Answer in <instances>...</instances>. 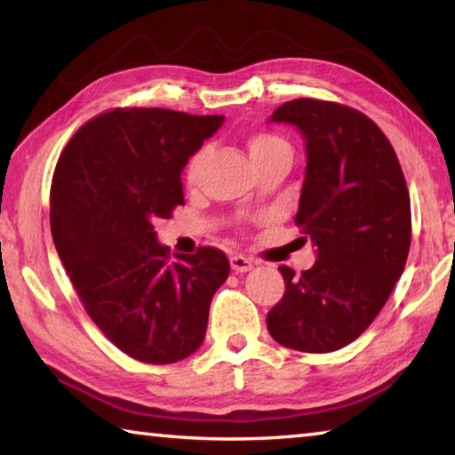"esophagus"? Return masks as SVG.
I'll use <instances>...</instances> for the list:
<instances>
[{
    "label": "esophagus",
    "mask_w": 455,
    "mask_h": 455,
    "mask_svg": "<svg viewBox=\"0 0 455 455\" xmlns=\"http://www.w3.org/2000/svg\"><path fill=\"white\" fill-rule=\"evenodd\" d=\"M252 259H249V257H243V255H235V257H230V268H233L235 273H246V271H251L252 268Z\"/></svg>",
    "instance_id": "1"
}]
</instances>
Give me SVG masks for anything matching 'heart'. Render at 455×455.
Wrapping results in <instances>:
<instances>
[{
    "instance_id": "b5f03b06",
    "label": "heart",
    "mask_w": 455,
    "mask_h": 455,
    "mask_svg": "<svg viewBox=\"0 0 455 455\" xmlns=\"http://www.w3.org/2000/svg\"><path fill=\"white\" fill-rule=\"evenodd\" d=\"M246 148H249L252 164L267 163L273 158H289L291 160V144L284 140L283 136L275 132H255L246 140ZM206 163V148L200 146L196 152L190 154L184 166V182L188 188H195L203 176V168Z\"/></svg>"
}]
</instances>
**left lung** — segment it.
I'll use <instances>...</instances> for the list:
<instances>
[{
    "label": "left lung",
    "instance_id": "left-lung-1",
    "mask_svg": "<svg viewBox=\"0 0 455 455\" xmlns=\"http://www.w3.org/2000/svg\"><path fill=\"white\" fill-rule=\"evenodd\" d=\"M305 136L307 168L295 225L317 246L311 268L281 265L284 295L267 315L283 347L329 353L371 325L405 268L411 206L387 136L363 112L299 98L273 112Z\"/></svg>",
    "mask_w": 455,
    "mask_h": 455
}]
</instances>
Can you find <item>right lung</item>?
Here are the masks:
<instances>
[{
    "instance_id": "add662e5",
    "label": "right lung",
    "mask_w": 455,
    "mask_h": 455,
    "mask_svg": "<svg viewBox=\"0 0 455 455\" xmlns=\"http://www.w3.org/2000/svg\"><path fill=\"white\" fill-rule=\"evenodd\" d=\"M225 116L166 108H114L88 120L61 150L50 190L56 251L84 309L136 361L176 363L206 333L225 252L176 255L154 222L184 204L180 172Z\"/></svg>"
}]
</instances>
